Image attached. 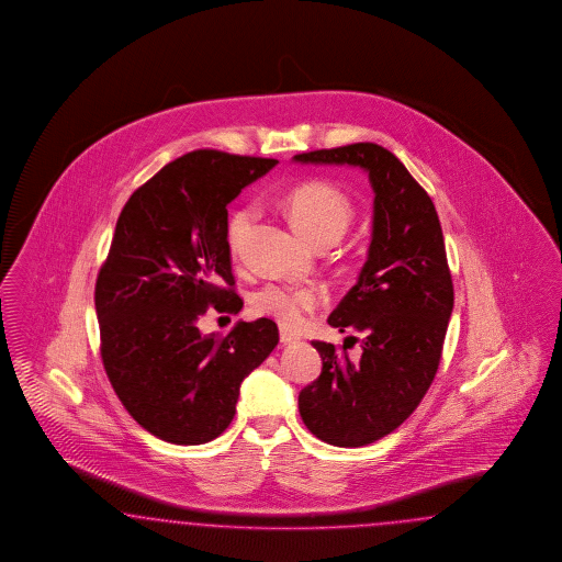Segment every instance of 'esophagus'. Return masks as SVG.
Masks as SVG:
<instances>
[{"mask_svg":"<svg viewBox=\"0 0 562 562\" xmlns=\"http://www.w3.org/2000/svg\"><path fill=\"white\" fill-rule=\"evenodd\" d=\"M280 341L282 344H294V341H299V336H294L289 329H280Z\"/></svg>","mask_w":562,"mask_h":562,"instance_id":"1","label":"esophagus"}]
</instances>
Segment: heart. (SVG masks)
I'll return each instance as SVG.
<instances>
[{
    "mask_svg": "<svg viewBox=\"0 0 562 562\" xmlns=\"http://www.w3.org/2000/svg\"><path fill=\"white\" fill-rule=\"evenodd\" d=\"M284 207L294 231L311 245L319 240L338 243L355 218V205L341 189L325 183L311 181L301 188L292 189ZM254 212L240 207L228 222V247L237 254L243 237L249 231ZM324 303V290L311 284H268L257 290L254 296V311L257 315L272 317L282 327H299L306 315Z\"/></svg>",
    "mask_w": 562,
    "mask_h": 562,
    "instance_id": "heart-1",
    "label": "heart"
}]
</instances>
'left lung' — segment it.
Returning a JSON list of instances; mask_svg holds the SVG:
<instances>
[{"instance_id":"1","label":"left lung","mask_w":562,"mask_h":562,"mask_svg":"<svg viewBox=\"0 0 562 562\" xmlns=\"http://www.w3.org/2000/svg\"><path fill=\"white\" fill-rule=\"evenodd\" d=\"M301 165H348L369 175L373 228L357 284L327 324L355 329L344 348L313 341L324 360L317 381L299 395L306 428L336 447L379 441L402 425L428 392L441 360L453 311L441 222L432 200L408 169L371 142L296 154ZM361 340V358L347 340Z\"/></svg>"}]
</instances>
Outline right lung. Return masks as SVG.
<instances>
[{"label":"right lung","instance_id":"right-lung-1","mask_svg":"<svg viewBox=\"0 0 562 562\" xmlns=\"http://www.w3.org/2000/svg\"><path fill=\"white\" fill-rule=\"evenodd\" d=\"M278 165L273 158L195 150L158 170L121 210L94 306L101 357L137 425L175 445H202L231 425L247 374L278 344L272 319L202 334L207 306L238 313L228 210Z\"/></svg>","mask_w":562,"mask_h":562}]
</instances>
